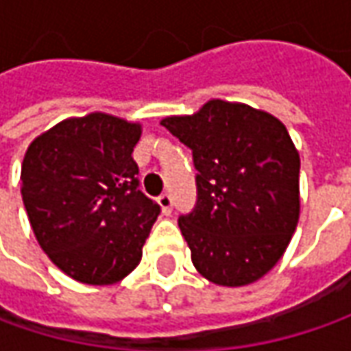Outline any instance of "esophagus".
Listing matches in <instances>:
<instances>
[{"mask_svg": "<svg viewBox=\"0 0 351 351\" xmlns=\"http://www.w3.org/2000/svg\"><path fill=\"white\" fill-rule=\"evenodd\" d=\"M158 203H160V207H162V213H164V215H169V213H171V207H173V199H171V195H169L168 191L158 197Z\"/></svg>", "mask_w": 351, "mask_h": 351, "instance_id": "esophagus-1", "label": "esophagus"}]
</instances>
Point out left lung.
Instances as JSON below:
<instances>
[{
    "label": "left lung",
    "instance_id": "1",
    "mask_svg": "<svg viewBox=\"0 0 351 351\" xmlns=\"http://www.w3.org/2000/svg\"><path fill=\"white\" fill-rule=\"evenodd\" d=\"M162 125L195 166V207L178 219L195 269L224 287L258 281L283 256L299 221V152L281 121L213 99Z\"/></svg>",
    "mask_w": 351,
    "mask_h": 351
}]
</instances>
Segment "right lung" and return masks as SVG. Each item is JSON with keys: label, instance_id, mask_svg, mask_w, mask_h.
<instances>
[{"label": "right lung", "instance_id": "obj_1", "mask_svg": "<svg viewBox=\"0 0 351 351\" xmlns=\"http://www.w3.org/2000/svg\"><path fill=\"white\" fill-rule=\"evenodd\" d=\"M141 125L105 113L66 119L34 138L21 168V195L40 248L88 285L127 277L160 205L138 189L132 150Z\"/></svg>", "mask_w": 351, "mask_h": 351}]
</instances>
